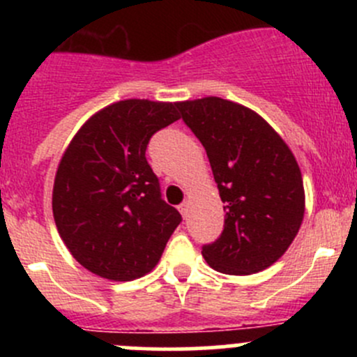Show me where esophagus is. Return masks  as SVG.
<instances>
[{"instance_id":"34e87169","label":"esophagus","mask_w":357,"mask_h":357,"mask_svg":"<svg viewBox=\"0 0 357 357\" xmlns=\"http://www.w3.org/2000/svg\"><path fill=\"white\" fill-rule=\"evenodd\" d=\"M179 212H181L183 218H188V202H183V204L179 205Z\"/></svg>"}]
</instances>
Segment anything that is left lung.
<instances>
[{"instance_id":"left-lung-1","label":"left lung","mask_w":357,"mask_h":357,"mask_svg":"<svg viewBox=\"0 0 357 357\" xmlns=\"http://www.w3.org/2000/svg\"><path fill=\"white\" fill-rule=\"evenodd\" d=\"M200 139L225 204V229L202 247L212 269L252 275L278 261L302 225L304 185L294 153L254 110L207 96L178 103Z\"/></svg>"}]
</instances>
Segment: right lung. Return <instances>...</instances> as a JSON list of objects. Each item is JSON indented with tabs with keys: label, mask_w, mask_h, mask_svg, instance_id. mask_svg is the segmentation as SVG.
<instances>
[{
	"label": "right lung",
	"mask_w": 357,
	"mask_h": 357,
	"mask_svg": "<svg viewBox=\"0 0 357 357\" xmlns=\"http://www.w3.org/2000/svg\"><path fill=\"white\" fill-rule=\"evenodd\" d=\"M178 103L122 100L96 112L67 146L53 186V218L88 271L131 282L152 271L181 214L162 200L146 162L150 138L178 121Z\"/></svg>",
	"instance_id": "right-lung-1"
}]
</instances>
